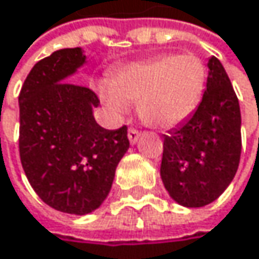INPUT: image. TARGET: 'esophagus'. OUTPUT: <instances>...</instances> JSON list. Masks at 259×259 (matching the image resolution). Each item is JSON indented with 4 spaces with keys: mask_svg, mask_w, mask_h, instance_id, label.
<instances>
[{
    "mask_svg": "<svg viewBox=\"0 0 259 259\" xmlns=\"http://www.w3.org/2000/svg\"><path fill=\"white\" fill-rule=\"evenodd\" d=\"M127 136H129L130 144H132V145H135V144L138 142V139H139L141 133H139L136 129H129V132H127Z\"/></svg>",
    "mask_w": 259,
    "mask_h": 259,
    "instance_id": "obj_1",
    "label": "esophagus"
}]
</instances>
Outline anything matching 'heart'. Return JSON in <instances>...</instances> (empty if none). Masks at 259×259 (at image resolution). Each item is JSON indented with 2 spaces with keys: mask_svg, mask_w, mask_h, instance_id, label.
<instances>
[{
  "mask_svg": "<svg viewBox=\"0 0 259 259\" xmlns=\"http://www.w3.org/2000/svg\"><path fill=\"white\" fill-rule=\"evenodd\" d=\"M207 69L193 54H162L120 69L99 87L103 103L117 115L138 103L141 120L157 129L183 123L199 105Z\"/></svg>",
  "mask_w": 259,
  "mask_h": 259,
  "instance_id": "obj_1",
  "label": "heart"
}]
</instances>
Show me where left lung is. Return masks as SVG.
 Returning a JSON list of instances; mask_svg holds the SVG:
<instances>
[{"label":"left lung","instance_id":"left-lung-1","mask_svg":"<svg viewBox=\"0 0 259 259\" xmlns=\"http://www.w3.org/2000/svg\"><path fill=\"white\" fill-rule=\"evenodd\" d=\"M202 100L193 115L163 135L160 177L169 196L198 208L231 184L241 153V114L222 63L211 57Z\"/></svg>","mask_w":259,"mask_h":259}]
</instances>
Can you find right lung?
Instances as JSON below:
<instances>
[{
  "label": "right lung",
  "instance_id": "add662e5",
  "mask_svg": "<svg viewBox=\"0 0 259 259\" xmlns=\"http://www.w3.org/2000/svg\"><path fill=\"white\" fill-rule=\"evenodd\" d=\"M85 63L80 48L55 51L31 69L19 94L26 179L49 207L78 216L103 204L130 145L126 126L108 130L97 124V96L67 82Z\"/></svg>",
  "mask_w": 259,
  "mask_h": 259
}]
</instances>
